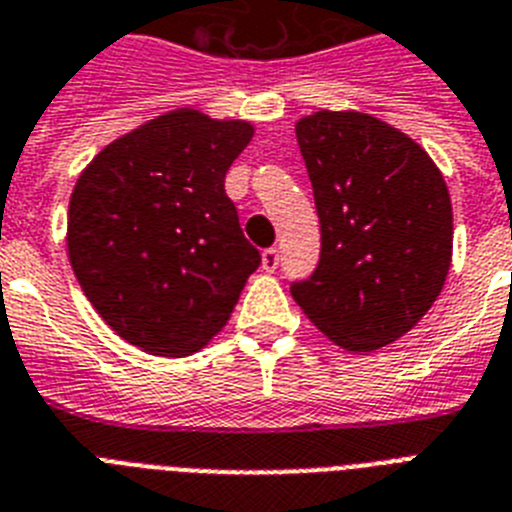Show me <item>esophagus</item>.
Masks as SVG:
<instances>
[{
  "mask_svg": "<svg viewBox=\"0 0 512 512\" xmlns=\"http://www.w3.org/2000/svg\"><path fill=\"white\" fill-rule=\"evenodd\" d=\"M276 268H278V249L276 247L263 249V270L273 273Z\"/></svg>",
  "mask_w": 512,
  "mask_h": 512,
  "instance_id": "34e87169",
  "label": "esophagus"
}]
</instances>
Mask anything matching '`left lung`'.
I'll list each match as a JSON object with an SVG mask.
<instances>
[{"mask_svg":"<svg viewBox=\"0 0 512 512\" xmlns=\"http://www.w3.org/2000/svg\"><path fill=\"white\" fill-rule=\"evenodd\" d=\"M297 144L321 220V257L292 297L344 350L400 339L439 297L452 260V205L431 157L363 112H315Z\"/></svg>","mask_w":512,"mask_h":512,"instance_id":"1","label":"left lung"}]
</instances>
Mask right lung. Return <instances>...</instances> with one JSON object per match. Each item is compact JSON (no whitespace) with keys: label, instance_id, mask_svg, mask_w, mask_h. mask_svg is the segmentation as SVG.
I'll return each instance as SVG.
<instances>
[{"label":"right lung","instance_id":"obj_1","mask_svg":"<svg viewBox=\"0 0 512 512\" xmlns=\"http://www.w3.org/2000/svg\"><path fill=\"white\" fill-rule=\"evenodd\" d=\"M249 139L244 120L176 110L112 141L78 178L70 265L102 321L134 347L197 352L260 268L226 194Z\"/></svg>","mask_w":512,"mask_h":512}]
</instances>
